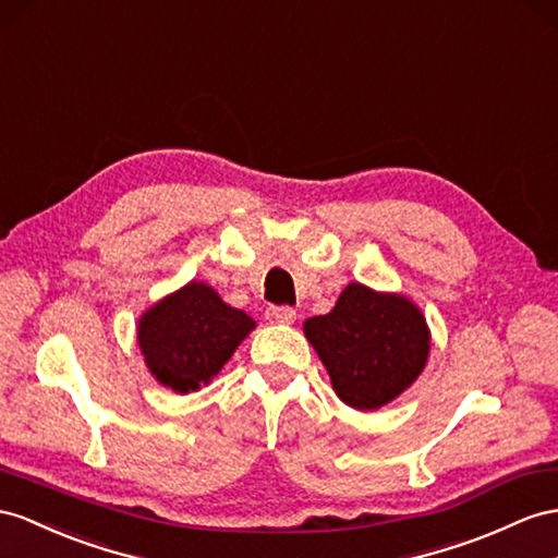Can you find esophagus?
Segmentation results:
<instances>
[{"instance_id": "esophagus-1", "label": "esophagus", "mask_w": 558, "mask_h": 558, "mask_svg": "<svg viewBox=\"0 0 558 558\" xmlns=\"http://www.w3.org/2000/svg\"><path fill=\"white\" fill-rule=\"evenodd\" d=\"M266 320L278 323V325H290L296 320V311L292 306H268L266 308Z\"/></svg>"}]
</instances>
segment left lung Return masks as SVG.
Instances as JSON below:
<instances>
[{
	"mask_svg": "<svg viewBox=\"0 0 558 558\" xmlns=\"http://www.w3.org/2000/svg\"><path fill=\"white\" fill-rule=\"evenodd\" d=\"M304 335L337 396L355 410H377L401 396L432 349L426 320L410 299L361 282L347 284L327 316L308 318Z\"/></svg>",
	"mask_w": 558,
	"mask_h": 558,
	"instance_id": "obj_1",
	"label": "left lung"
}]
</instances>
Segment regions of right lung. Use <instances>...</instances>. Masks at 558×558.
Segmentation results:
<instances>
[{
	"instance_id": "right-lung-1",
	"label": "right lung",
	"mask_w": 558,
	"mask_h": 558,
	"mask_svg": "<svg viewBox=\"0 0 558 558\" xmlns=\"http://www.w3.org/2000/svg\"><path fill=\"white\" fill-rule=\"evenodd\" d=\"M245 311L228 306L205 282H189L138 320V347L153 377L177 393L197 391L254 330Z\"/></svg>"
}]
</instances>
